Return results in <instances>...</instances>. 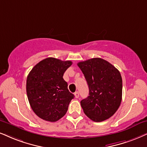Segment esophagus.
<instances>
[{
  "instance_id": "34e87169",
  "label": "esophagus",
  "mask_w": 147,
  "mask_h": 147,
  "mask_svg": "<svg viewBox=\"0 0 147 147\" xmlns=\"http://www.w3.org/2000/svg\"><path fill=\"white\" fill-rule=\"evenodd\" d=\"M75 96L76 98H78L79 97V92H75Z\"/></svg>"
}]
</instances>
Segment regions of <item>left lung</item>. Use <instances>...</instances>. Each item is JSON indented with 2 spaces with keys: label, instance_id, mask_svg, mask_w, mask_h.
I'll use <instances>...</instances> for the list:
<instances>
[{
  "label": "left lung",
  "instance_id": "8db88e82",
  "mask_svg": "<svg viewBox=\"0 0 147 147\" xmlns=\"http://www.w3.org/2000/svg\"><path fill=\"white\" fill-rule=\"evenodd\" d=\"M78 66L85 76L89 96L81 101L83 112L90 119L103 121L116 113L122 99V78L119 70L99 57L80 62Z\"/></svg>",
  "mask_w": 147,
  "mask_h": 147
}]
</instances>
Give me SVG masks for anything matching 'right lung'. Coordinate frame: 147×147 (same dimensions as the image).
<instances>
[{
	"mask_svg": "<svg viewBox=\"0 0 147 147\" xmlns=\"http://www.w3.org/2000/svg\"><path fill=\"white\" fill-rule=\"evenodd\" d=\"M71 61L47 57L35 65L29 72L26 92L29 103L38 117L55 122L64 117L74 96L68 90L64 73Z\"/></svg>",
	"mask_w": 147,
	"mask_h": 147,
	"instance_id": "right-lung-1",
	"label": "right lung"
}]
</instances>
